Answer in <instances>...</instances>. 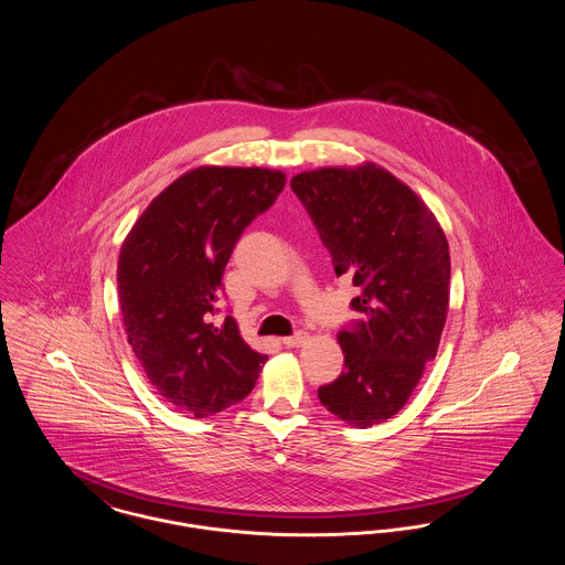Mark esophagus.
<instances>
[{
  "mask_svg": "<svg viewBox=\"0 0 565 565\" xmlns=\"http://www.w3.org/2000/svg\"><path fill=\"white\" fill-rule=\"evenodd\" d=\"M305 341H307V332H296L292 337L284 339V345L286 348H300Z\"/></svg>",
  "mask_w": 565,
  "mask_h": 565,
  "instance_id": "34e87169",
  "label": "esophagus"
}]
</instances>
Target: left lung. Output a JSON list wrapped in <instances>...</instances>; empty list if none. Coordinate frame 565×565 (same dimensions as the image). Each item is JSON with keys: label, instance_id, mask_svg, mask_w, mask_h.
<instances>
[{"label": "left lung", "instance_id": "left-lung-1", "mask_svg": "<svg viewBox=\"0 0 565 565\" xmlns=\"http://www.w3.org/2000/svg\"><path fill=\"white\" fill-rule=\"evenodd\" d=\"M290 186L360 295L362 320L339 332L345 371L320 403L355 428L394 417L436 358L449 311L451 258L430 207L375 162L296 173Z\"/></svg>", "mask_w": 565, "mask_h": 565}]
</instances>
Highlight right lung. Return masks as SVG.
<instances>
[{"label":"right lung","instance_id":"1","mask_svg":"<svg viewBox=\"0 0 565 565\" xmlns=\"http://www.w3.org/2000/svg\"><path fill=\"white\" fill-rule=\"evenodd\" d=\"M284 186L277 169H190L152 199L120 247L129 345L162 398L196 419L242 403L269 360L243 341L231 316L217 323L214 313L243 228Z\"/></svg>","mask_w":565,"mask_h":565}]
</instances>
